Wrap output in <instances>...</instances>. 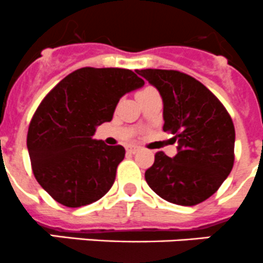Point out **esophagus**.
I'll return each instance as SVG.
<instances>
[{"label": "esophagus", "mask_w": 263, "mask_h": 263, "mask_svg": "<svg viewBox=\"0 0 263 263\" xmlns=\"http://www.w3.org/2000/svg\"><path fill=\"white\" fill-rule=\"evenodd\" d=\"M126 151H128L129 153H137L138 151H139V147H137V145H129V147L126 148Z\"/></svg>", "instance_id": "1"}]
</instances>
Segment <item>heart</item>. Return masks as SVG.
<instances>
[{
    "mask_svg": "<svg viewBox=\"0 0 263 263\" xmlns=\"http://www.w3.org/2000/svg\"><path fill=\"white\" fill-rule=\"evenodd\" d=\"M148 89H153V88H151V87H145V88H143L142 90H148Z\"/></svg>",
    "mask_w": 263,
    "mask_h": 263,
    "instance_id": "heart-1",
    "label": "heart"
}]
</instances>
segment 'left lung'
Returning a JSON list of instances; mask_svg holds the SVG:
<instances>
[{"mask_svg":"<svg viewBox=\"0 0 263 263\" xmlns=\"http://www.w3.org/2000/svg\"><path fill=\"white\" fill-rule=\"evenodd\" d=\"M137 74L155 85L163 102V132L174 134L178 153L162 151L145 171V181L171 203L194 206L216 193L234 165L235 129L219 98L193 77L176 70Z\"/></svg>","mask_w":263,"mask_h":263,"instance_id":"8db88e82","label":"left lung"}]
</instances>
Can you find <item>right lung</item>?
Returning a JSON list of instances; mask_svg holds the SVG:
<instances>
[{"label":"right lung","instance_id":"add662e5","mask_svg":"<svg viewBox=\"0 0 263 263\" xmlns=\"http://www.w3.org/2000/svg\"><path fill=\"white\" fill-rule=\"evenodd\" d=\"M143 84L128 69L82 67L43 98L29 124L27 145L33 174L54 201L75 209L110 191L125 149L92 137L98 125L112 120L120 98Z\"/></svg>","mask_w":263,"mask_h":263}]
</instances>
